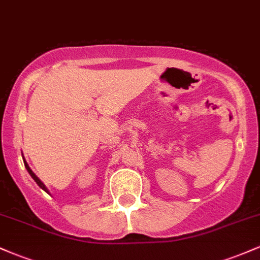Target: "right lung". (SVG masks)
<instances>
[{"mask_svg": "<svg viewBox=\"0 0 260 260\" xmlns=\"http://www.w3.org/2000/svg\"><path fill=\"white\" fill-rule=\"evenodd\" d=\"M24 165H25V169H26V170H28L29 175H30V176H31V177H32V180H34V181H35V182H37V183L39 184V187H40V188H43V189L45 190V192H47V193H49V190H47V188H46V187H45V184L43 183V182H41L40 180H39V177H38V176H37V175H35V174H34V172H32V171H31V169H30V168H29L28 162H26V161H25V160H24Z\"/></svg>", "mask_w": 260, "mask_h": 260, "instance_id": "1", "label": "right lung"}]
</instances>
